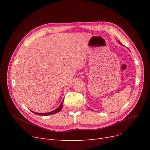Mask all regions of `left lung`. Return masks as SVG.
Returning a JSON list of instances; mask_svg holds the SVG:
<instances>
[{
	"label": "left lung",
	"instance_id": "8db88e82",
	"mask_svg": "<svg viewBox=\"0 0 150 150\" xmlns=\"http://www.w3.org/2000/svg\"><path fill=\"white\" fill-rule=\"evenodd\" d=\"M119 43H120V44H121V45H122V44H121V43H120V41H119Z\"/></svg>",
	"mask_w": 150,
	"mask_h": 150
}]
</instances>
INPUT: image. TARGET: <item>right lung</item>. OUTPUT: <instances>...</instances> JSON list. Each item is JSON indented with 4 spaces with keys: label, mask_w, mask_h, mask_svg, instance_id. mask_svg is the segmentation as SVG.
Returning <instances> with one entry per match:
<instances>
[{
    "label": "right lung",
    "mask_w": 150,
    "mask_h": 150,
    "mask_svg": "<svg viewBox=\"0 0 150 150\" xmlns=\"http://www.w3.org/2000/svg\"><path fill=\"white\" fill-rule=\"evenodd\" d=\"M63 100L62 101V102L61 103L59 106L58 108H57L56 109H54V111H51V112H47V113H38V112H33V111H31L32 112H33L34 114H36V115H52V114H56V113L59 112V111H61V110L62 107Z\"/></svg>",
    "instance_id": "add662e5"
}]
</instances>
